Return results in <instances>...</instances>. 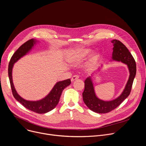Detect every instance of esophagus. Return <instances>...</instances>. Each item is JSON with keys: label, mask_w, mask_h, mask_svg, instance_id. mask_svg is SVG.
I'll return each mask as SVG.
<instances>
[{"label": "esophagus", "mask_w": 146, "mask_h": 146, "mask_svg": "<svg viewBox=\"0 0 146 146\" xmlns=\"http://www.w3.org/2000/svg\"><path fill=\"white\" fill-rule=\"evenodd\" d=\"M78 78H79V76H78V75H74V76H73L72 77V78H71V81L73 82V81H74V80L78 79Z\"/></svg>", "instance_id": "34e87169"}]
</instances>
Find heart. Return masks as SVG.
<instances>
[{"mask_svg": "<svg viewBox=\"0 0 146 146\" xmlns=\"http://www.w3.org/2000/svg\"><path fill=\"white\" fill-rule=\"evenodd\" d=\"M91 50L90 49H84L80 50L74 54L72 58H70V60L74 62H80L84 59L87 56H88L91 53ZM98 58V55H94L91 58L88 65L89 68H92L94 66V65L96 64V62Z\"/></svg>", "mask_w": 146, "mask_h": 146, "instance_id": "obj_1", "label": "heart"}]
</instances>
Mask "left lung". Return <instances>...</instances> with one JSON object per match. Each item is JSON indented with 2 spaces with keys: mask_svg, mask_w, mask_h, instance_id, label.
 Here are the masks:
<instances>
[{
  "mask_svg": "<svg viewBox=\"0 0 146 146\" xmlns=\"http://www.w3.org/2000/svg\"><path fill=\"white\" fill-rule=\"evenodd\" d=\"M111 43L114 46L112 54L113 60L126 64L130 75L122 94L116 99L110 101H104L99 99L96 96L91 77L86 78L84 81L85 88L82 92V99L86 106L91 110L97 113H107L117 108L130 94L136 76V62L128 49L118 40L114 39L111 41Z\"/></svg>",
  "mask_w": 146,
  "mask_h": 146,
  "instance_id": "obj_1",
  "label": "left lung"
}]
</instances>
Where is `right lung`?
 I'll return each mask as SVG.
<instances>
[{
  "mask_svg": "<svg viewBox=\"0 0 146 146\" xmlns=\"http://www.w3.org/2000/svg\"><path fill=\"white\" fill-rule=\"evenodd\" d=\"M36 42H37V40L32 38L27 41V42L18 48L11 58L9 65L8 73L12 93L15 99L28 110L38 114H44L52 110L56 107L59 102L62 91L70 84L71 81L70 79H67L56 82L50 92L45 98L40 100H27L18 94L13 82L12 69L14 64L21 58H22L29 52L36 43Z\"/></svg>",
  "mask_w": 146,
  "mask_h": 146,
  "instance_id": "add662e5",
  "label": "right lung"
}]
</instances>
